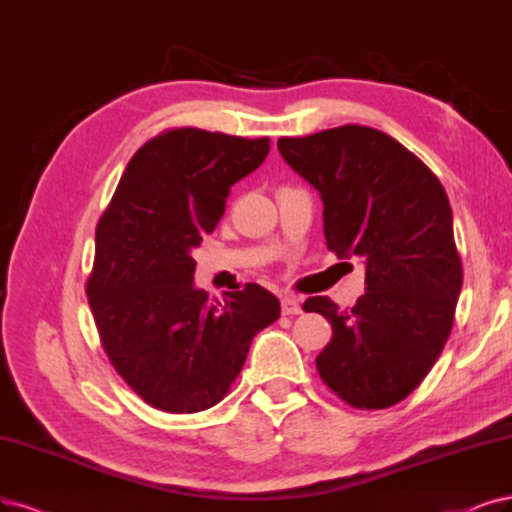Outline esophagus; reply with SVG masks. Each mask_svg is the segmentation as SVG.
Instances as JSON below:
<instances>
[{
    "label": "esophagus",
    "mask_w": 512,
    "mask_h": 512,
    "mask_svg": "<svg viewBox=\"0 0 512 512\" xmlns=\"http://www.w3.org/2000/svg\"><path fill=\"white\" fill-rule=\"evenodd\" d=\"M280 310L285 316L301 314V301L295 295H282L280 297Z\"/></svg>",
    "instance_id": "obj_1"
}]
</instances>
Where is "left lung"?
Here are the masks:
<instances>
[{"label": "left lung", "mask_w": 512, "mask_h": 512, "mask_svg": "<svg viewBox=\"0 0 512 512\" xmlns=\"http://www.w3.org/2000/svg\"><path fill=\"white\" fill-rule=\"evenodd\" d=\"M278 149L323 198L327 249L367 263V293L354 308L304 301L333 329L316 356L320 380L356 409L401 403L441 356L462 289L445 189L418 156L369 126L280 137Z\"/></svg>", "instance_id": "8db88e82"}]
</instances>
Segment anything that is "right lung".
<instances>
[{"label":"right lung","mask_w":512,"mask_h":512,"mask_svg":"<svg viewBox=\"0 0 512 512\" xmlns=\"http://www.w3.org/2000/svg\"><path fill=\"white\" fill-rule=\"evenodd\" d=\"M268 151V137L164 130L130 158L97 223L86 295L101 346L160 411L217 405L253 337L280 316L278 299L255 282L213 301L192 282V249L217 227L230 187Z\"/></svg>","instance_id":"right-lung-1"}]
</instances>
